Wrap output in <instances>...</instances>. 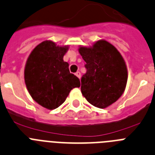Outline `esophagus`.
<instances>
[{
  "instance_id": "obj_1",
  "label": "esophagus",
  "mask_w": 155,
  "mask_h": 155,
  "mask_svg": "<svg viewBox=\"0 0 155 155\" xmlns=\"http://www.w3.org/2000/svg\"><path fill=\"white\" fill-rule=\"evenodd\" d=\"M75 75H76V76L78 77V78L79 79H80V78H81V73L79 72V71H78V72H77V73H75Z\"/></svg>"
}]
</instances>
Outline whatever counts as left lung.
<instances>
[{
  "label": "left lung",
  "mask_w": 155,
  "mask_h": 155,
  "mask_svg": "<svg viewBox=\"0 0 155 155\" xmlns=\"http://www.w3.org/2000/svg\"><path fill=\"white\" fill-rule=\"evenodd\" d=\"M86 64L81 78V93L98 108H106L121 97L126 87L128 71L121 53L113 45L100 40L90 47L80 46Z\"/></svg>",
  "instance_id": "8db88e82"
}]
</instances>
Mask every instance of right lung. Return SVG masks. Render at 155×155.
I'll return each instance as SVG.
<instances>
[{
  "mask_svg": "<svg viewBox=\"0 0 155 155\" xmlns=\"http://www.w3.org/2000/svg\"><path fill=\"white\" fill-rule=\"evenodd\" d=\"M68 49V45L45 41L34 48L26 60V88L33 100L46 109L59 107L71 89L80 87L78 78L70 73L68 63L63 61Z\"/></svg>",
  "mask_w": 155,
  "mask_h": 155,
  "instance_id": "obj_1",
  "label": "right lung"
}]
</instances>
